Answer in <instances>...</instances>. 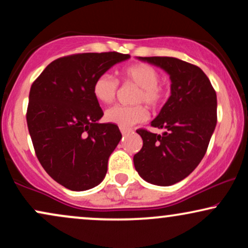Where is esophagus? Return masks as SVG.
<instances>
[{
	"label": "esophagus",
	"instance_id": "esophagus-1",
	"mask_svg": "<svg viewBox=\"0 0 248 248\" xmlns=\"http://www.w3.org/2000/svg\"><path fill=\"white\" fill-rule=\"evenodd\" d=\"M120 130H121L122 135H126V134H127V133H129V130H128V129H126V128H120Z\"/></svg>",
	"mask_w": 248,
	"mask_h": 248
}]
</instances>
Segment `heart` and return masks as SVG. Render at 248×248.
Wrapping results in <instances>:
<instances>
[{
    "label": "heart",
    "mask_w": 248,
    "mask_h": 248,
    "mask_svg": "<svg viewBox=\"0 0 248 248\" xmlns=\"http://www.w3.org/2000/svg\"><path fill=\"white\" fill-rule=\"evenodd\" d=\"M124 84H133L139 87L134 96V106H115L105 113V119L110 124H118L121 128H129L136 124L147 120L148 113L146 104L150 109H158L169 99L170 91L160 84L161 73L152 65L146 62H136L124 67L120 72ZM119 82L108 73L96 77L93 84V95L102 104H112L118 95Z\"/></svg>",
    "instance_id": "heart-1"
}]
</instances>
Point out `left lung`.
Wrapping results in <instances>:
<instances>
[{
	"label": "left lung",
	"instance_id": "1",
	"mask_svg": "<svg viewBox=\"0 0 248 248\" xmlns=\"http://www.w3.org/2000/svg\"><path fill=\"white\" fill-rule=\"evenodd\" d=\"M160 66L171 79V95L152 121L162 135L140 128L143 146L134 166L144 181L172 186L189 176L203 160L217 124V94L198 66L172 57H140Z\"/></svg>",
	"mask_w": 248,
	"mask_h": 248
}]
</instances>
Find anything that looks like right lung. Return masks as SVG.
Returning <instances> with one entry per match:
<instances>
[{
	"instance_id": "obj_1",
	"label": "right lung",
	"mask_w": 248,
	"mask_h": 248,
	"mask_svg": "<svg viewBox=\"0 0 248 248\" xmlns=\"http://www.w3.org/2000/svg\"><path fill=\"white\" fill-rule=\"evenodd\" d=\"M129 55L76 53L50 62L32 82L27 124L39 163L73 191L98 186L122 135L114 124H99L104 112L93 95L96 77Z\"/></svg>"
}]
</instances>
